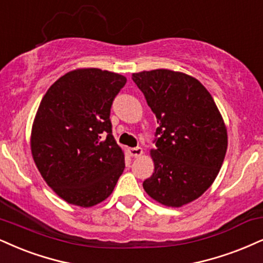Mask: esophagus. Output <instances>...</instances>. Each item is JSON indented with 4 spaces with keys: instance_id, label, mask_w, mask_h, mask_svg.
<instances>
[{
    "instance_id": "obj_1",
    "label": "esophagus",
    "mask_w": 263,
    "mask_h": 263,
    "mask_svg": "<svg viewBox=\"0 0 263 263\" xmlns=\"http://www.w3.org/2000/svg\"><path fill=\"white\" fill-rule=\"evenodd\" d=\"M128 152L132 157H139L142 155V148L141 147H130V148H128Z\"/></svg>"
}]
</instances>
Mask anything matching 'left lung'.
Listing matches in <instances>:
<instances>
[{
  "label": "left lung",
  "mask_w": 263,
  "mask_h": 263,
  "mask_svg": "<svg viewBox=\"0 0 263 263\" xmlns=\"http://www.w3.org/2000/svg\"><path fill=\"white\" fill-rule=\"evenodd\" d=\"M157 118L155 172L142 183L155 201L181 207L199 199L218 176L228 146L223 117L205 86L171 69L133 73Z\"/></svg>",
  "instance_id": "left-lung-1"
}]
</instances>
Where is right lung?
I'll return each instance as SVG.
<instances>
[{
  "instance_id": "obj_1",
  "label": "right lung",
  "mask_w": 263,
  "mask_h": 263,
  "mask_svg": "<svg viewBox=\"0 0 263 263\" xmlns=\"http://www.w3.org/2000/svg\"><path fill=\"white\" fill-rule=\"evenodd\" d=\"M126 78L79 68L57 79L39 106L30 135L32 160L66 202L91 207L112 194L124 151L112 135V101Z\"/></svg>"
}]
</instances>
